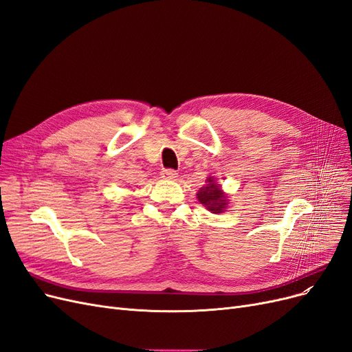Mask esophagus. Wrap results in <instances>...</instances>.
Listing matches in <instances>:
<instances>
[{
    "label": "esophagus",
    "instance_id": "esophagus-1",
    "mask_svg": "<svg viewBox=\"0 0 352 352\" xmlns=\"http://www.w3.org/2000/svg\"><path fill=\"white\" fill-rule=\"evenodd\" d=\"M161 175L164 179H175L178 177V173L175 171V169H162Z\"/></svg>",
    "mask_w": 352,
    "mask_h": 352
}]
</instances>
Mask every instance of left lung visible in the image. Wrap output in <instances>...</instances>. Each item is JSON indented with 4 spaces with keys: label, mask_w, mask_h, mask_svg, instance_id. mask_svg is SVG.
<instances>
[{
    "label": "left lung",
    "mask_w": 352,
    "mask_h": 352,
    "mask_svg": "<svg viewBox=\"0 0 352 352\" xmlns=\"http://www.w3.org/2000/svg\"><path fill=\"white\" fill-rule=\"evenodd\" d=\"M199 201L212 213H223L229 204L228 194L223 192L214 177H207L206 186H203L197 192Z\"/></svg>",
    "instance_id": "8db88e82"
}]
</instances>
